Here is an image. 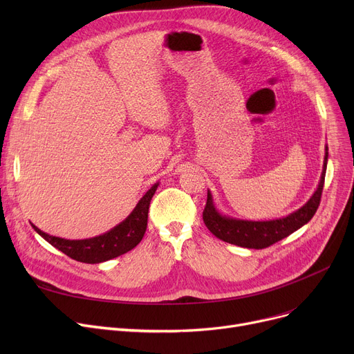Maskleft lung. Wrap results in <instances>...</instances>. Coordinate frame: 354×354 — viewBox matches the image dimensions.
I'll list each match as a JSON object with an SVG mask.
<instances>
[{
  "instance_id": "1",
  "label": "left lung",
  "mask_w": 354,
  "mask_h": 354,
  "mask_svg": "<svg viewBox=\"0 0 354 354\" xmlns=\"http://www.w3.org/2000/svg\"><path fill=\"white\" fill-rule=\"evenodd\" d=\"M328 149L326 146V156L323 163V172L322 179L317 189L313 194V196L307 201V203L297 209L295 212L278 219L271 221H244V219H235L225 215H221L214 205L212 195L208 191V199L205 209H203L202 218L205 222L207 228L219 239L225 241V243L244 247V248H255L263 250L267 248L283 238L288 236L294 231L306 225L307 222L314 216L317 211L322 192L324 187V178L327 169V158H328Z\"/></svg>"
}]
</instances>
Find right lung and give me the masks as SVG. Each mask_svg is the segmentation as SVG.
Listing matches in <instances>:
<instances>
[{
  "label": "right lung",
  "mask_w": 354,
  "mask_h": 354,
  "mask_svg": "<svg viewBox=\"0 0 354 354\" xmlns=\"http://www.w3.org/2000/svg\"><path fill=\"white\" fill-rule=\"evenodd\" d=\"M159 182H156L153 187L149 189L143 198L138 202V205L123 222L116 225L113 230L109 232L88 238V239H64L59 236H53L41 230L32 225V228L39 232L47 243L53 247L60 250L70 258L76 259V261L86 263V264H99L103 261H109L111 258H116L127 251L133 250L145 235L147 227V212L149 205H151L152 196L158 189Z\"/></svg>",
  "instance_id": "obj_1"
}]
</instances>
